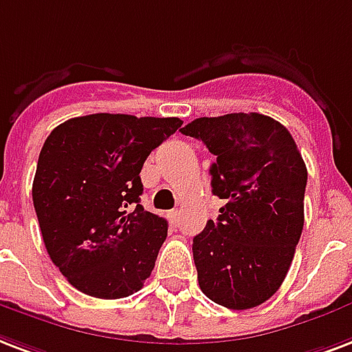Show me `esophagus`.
I'll return each instance as SVG.
<instances>
[{
	"label": "esophagus",
	"instance_id": "34e87169",
	"mask_svg": "<svg viewBox=\"0 0 352 352\" xmlns=\"http://www.w3.org/2000/svg\"><path fill=\"white\" fill-rule=\"evenodd\" d=\"M168 218L173 225H179V210H170L168 212Z\"/></svg>",
	"mask_w": 352,
	"mask_h": 352
}]
</instances>
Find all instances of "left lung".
Masks as SVG:
<instances>
[{"mask_svg": "<svg viewBox=\"0 0 352 352\" xmlns=\"http://www.w3.org/2000/svg\"><path fill=\"white\" fill-rule=\"evenodd\" d=\"M182 134L216 157L212 194L225 199L192 251L210 301L248 310L283 284L305 225L307 166L284 125L256 112L197 118Z\"/></svg>", "mask_w": 352, "mask_h": 352, "instance_id": "8db88e82", "label": "left lung"}]
</instances>
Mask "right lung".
<instances>
[{
  "label": "right lung",
  "instance_id": "obj_1",
  "mask_svg": "<svg viewBox=\"0 0 352 352\" xmlns=\"http://www.w3.org/2000/svg\"><path fill=\"white\" fill-rule=\"evenodd\" d=\"M179 118L88 114L51 131L40 151L33 205L45 249L68 283L98 299L144 286L168 221L140 205V171Z\"/></svg>",
  "mask_w": 352,
  "mask_h": 352
}]
</instances>
